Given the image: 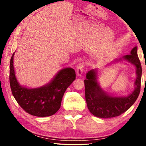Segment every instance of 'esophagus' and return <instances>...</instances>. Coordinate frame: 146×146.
<instances>
[{
    "mask_svg": "<svg viewBox=\"0 0 146 146\" xmlns=\"http://www.w3.org/2000/svg\"><path fill=\"white\" fill-rule=\"evenodd\" d=\"M84 70V65L82 64H79L76 66V73L78 76H80L82 75Z\"/></svg>",
    "mask_w": 146,
    "mask_h": 146,
    "instance_id": "1",
    "label": "esophagus"
}]
</instances>
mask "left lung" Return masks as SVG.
<instances>
[{"label":"left lung","instance_id":"left-lung-1","mask_svg":"<svg viewBox=\"0 0 146 146\" xmlns=\"http://www.w3.org/2000/svg\"><path fill=\"white\" fill-rule=\"evenodd\" d=\"M122 60L135 66L137 75L134 82V90L126 96H114L102 90L97 81L98 72L99 71L98 69L91 70L86 74V79L84 80L86 100L88 110L95 117L101 118L118 117L130 108L139 95L142 66L137 55V47L135 46L132 49L130 55L115 59V62H117Z\"/></svg>","mask_w":146,"mask_h":146}]
</instances>
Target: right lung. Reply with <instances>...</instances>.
Segmentation results:
<instances>
[{
    "label": "right lung",
    "instance_id": "obj_1",
    "mask_svg": "<svg viewBox=\"0 0 146 146\" xmlns=\"http://www.w3.org/2000/svg\"><path fill=\"white\" fill-rule=\"evenodd\" d=\"M15 53L9 64V83L17 103L31 115L43 117L54 115L60 108L66 90L75 80V71L71 68H63L46 84L36 88H27L20 84L15 76L13 66Z\"/></svg>",
    "mask_w": 146,
    "mask_h": 146
}]
</instances>
